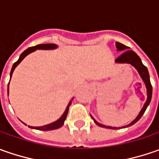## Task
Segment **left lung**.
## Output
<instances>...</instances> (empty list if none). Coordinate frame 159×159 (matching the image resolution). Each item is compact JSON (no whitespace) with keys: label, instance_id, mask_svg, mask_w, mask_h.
I'll use <instances>...</instances> for the list:
<instances>
[{"label":"left lung","instance_id":"obj_1","mask_svg":"<svg viewBox=\"0 0 159 159\" xmlns=\"http://www.w3.org/2000/svg\"><path fill=\"white\" fill-rule=\"evenodd\" d=\"M116 47H117V48H118V51H124V50H125V51L123 53L121 56H119V57L115 60V62L118 63V64H130L131 65H133V66L138 70L140 76L143 79L144 84H145L146 89H147V100L145 102L143 109L141 110L140 113L138 114L136 119H134L130 124L124 125V126L121 127V128H125V127H128V126H130V125H133L134 124H135L138 120L142 118V116L143 115V113L145 112L147 107L149 106L150 101H151V96H152V86H151V83H150V74H149L148 69H147V67H146L145 65H143V64L142 63V60H141V58L138 57L137 54L135 52H134L133 50H127L129 48L125 46V45H123V44H121V43H119V42H116ZM91 117H92V116H91ZM92 119L95 121V124L98 125L99 126L105 127V128H110V129H117V127H111V126H106V125H102L100 123H98L97 121H95V119H94L93 117H92Z\"/></svg>","mask_w":159,"mask_h":159}]
</instances>
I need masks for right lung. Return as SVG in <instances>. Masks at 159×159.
<instances>
[{
    "label": "right lung",
    "mask_w": 159,
    "mask_h": 159,
    "mask_svg": "<svg viewBox=\"0 0 159 159\" xmlns=\"http://www.w3.org/2000/svg\"><path fill=\"white\" fill-rule=\"evenodd\" d=\"M57 48V46L56 44H51V43H49V44H40V45H37V46L31 47V48H27L26 50H25V51L22 53L21 55H20V57H19V58H18V60H17L16 63H14V64H13V66H12V69H11V71H10V79H11L12 73H13V71H14V70H15L16 67L18 64H20V62H21L22 60L27 55H29L30 53L34 52V51L37 50V49H47V50H48V49H55V48ZM8 95H9V87H8ZM70 103H71V101L69 102V104H68V105H67V107H66V109H65V111L64 112V114H63V115L61 116V118H60L59 119H57V121L53 122V123H51V124H48V125H43V126H37V127H34V126H30V125H28V126H29V127H31V128H34V129H37V130H42V131H48V130L57 129V128L61 127L62 125H64V120H65L66 117H67V114H68V111H69V107H70Z\"/></svg>",
    "instance_id": "right-lung-1"
}]
</instances>
